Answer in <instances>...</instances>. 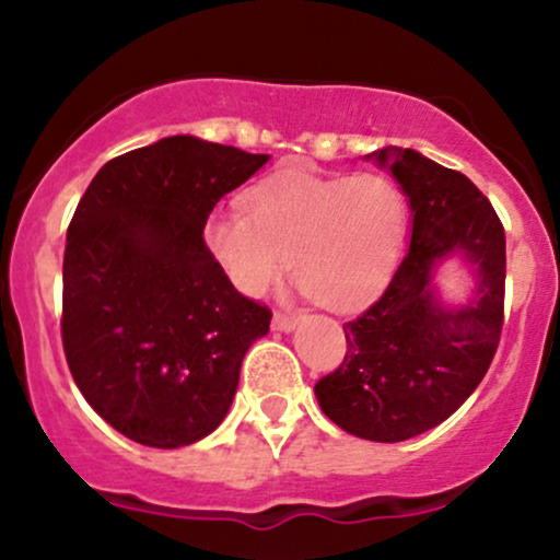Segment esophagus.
I'll use <instances>...</instances> for the list:
<instances>
[{"label":"esophagus","mask_w":560,"mask_h":560,"mask_svg":"<svg viewBox=\"0 0 560 560\" xmlns=\"http://www.w3.org/2000/svg\"><path fill=\"white\" fill-rule=\"evenodd\" d=\"M294 324H298V318H294L292 313H281V311L273 313V329L276 331H292Z\"/></svg>","instance_id":"1"}]
</instances>
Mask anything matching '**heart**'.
I'll list each match as a JSON object with an SVG mask.
<instances>
[{
  "mask_svg": "<svg viewBox=\"0 0 560 560\" xmlns=\"http://www.w3.org/2000/svg\"><path fill=\"white\" fill-rule=\"evenodd\" d=\"M243 210H215L202 240L242 292L294 281L320 307L347 313L389 284L408 236V197L392 178L287 168L247 191Z\"/></svg>",
  "mask_w": 560,
  "mask_h": 560,
  "instance_id": "obj_1",
  "label": "heart"
}]
</instances>
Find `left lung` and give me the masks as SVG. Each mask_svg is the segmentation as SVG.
Returning <instances> with one entry per match:
<instances>
[{
  "instance_id": "8db88e82",
  "label": "left lung",
  "mask_w": 560,
  "mask_h": 560,
  "mask_svg": "<svg viewBox=\"0 0 560 560\" xmlns=\"http://www.w3.org/2000/svg\"><path fill=\"white\" fill-rule=\"evenodd\" d=\"M402 186L413 234L389 287L342 326L345 361L318 378L329 419L371 442H402L453 416L479 387L498 350L505 302V231L464 173L416 150L374 152ZM464 254L478 271V298L458 312L439 305L436 261Z\"/></svg>"
}]
</instances>
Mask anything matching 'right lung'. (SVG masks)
I'll list each match as a JSON object with an SVG mask.
<instances>
[{
	"mask_svg": "<svg viewBox=\"0 0 560 560\" xmlns=\"http://www.w3.org/2000/svg\"><path fill=\"white\" fill-rule=\"evenodd\" d=\"M268 155L168 137L113 158L83 191L62 260V350L81 395L150 447L208 436L271 324L205 247L218 199Z\"/></svg>",
	"mask_w": 560,
	"mask_h": 560,
	"instance_id": "obj_1",
	"label": "right lung"
}]
</instances>
